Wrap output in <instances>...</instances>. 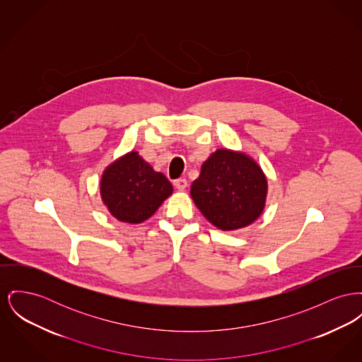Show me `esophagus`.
Wrapping results in <instances>:
<instances>
[{
	"label": "esophagus",
	"mask_w": 362,
	"mask_h": 362,
	"mask_svg": "<svg viewBox=\"0 0 362 362\" xmlns=\"http://www.w3.org/2000/svg\"><path fill=\"white\" fill-rule=\"evenodd\" d=\"M173 186L177 189V190H185L187 187V180L186 179H177L173 182Z\"/></svg>",
	"instance_id": "1"
}]
</instances>
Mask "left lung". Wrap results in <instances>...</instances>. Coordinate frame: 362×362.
Listing matches in <instances>:
<instances>
[{
	"label": "left lung",
	"mask_w": 362,
	"mask_h": 362,
	"mask_svg": "<svg viewBox=\"0 0 362 362\" xmlns=\"http://www.w3.org/2000/svg\"><path fill=\"white\" fill-rule=\"evenodd\" d=\"M267 176L255 160L230 149H217L202 164L192 185V201L223 231L250 226L265 208Z\"/></svg>",
	"instance_id": "left-lung-1"
}]
</instances>
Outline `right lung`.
I'll return each instance as SVG.
<instances>
[{"label": "right lung", "mask_w": 362, "mask_h": 362, "mask_svg": "<svg viewBox=\"0 0 362 362\" xmlns=\"http://www.w3.org/2000/svg\"><path fill=\"white\" fill-rule=\"evenodd\" d=\"M100 185L109 213L129 224L148 220L173 192L170 180L153 170L138 151H129L107 165Z\"/></svg>", "instance_id": "right-lung-1"}]
</instances>
